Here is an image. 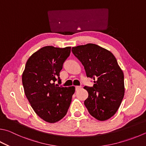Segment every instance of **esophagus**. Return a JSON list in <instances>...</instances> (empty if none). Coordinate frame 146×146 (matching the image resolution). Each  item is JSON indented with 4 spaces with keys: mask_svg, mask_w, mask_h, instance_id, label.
<instances>
[{
    "mask_svg": "<svg viewBox=\"0 0 146 146\" xmlns=\"http://www.w3.org/2000/svg\"><path fill=\"white\" fill-rule=\"evenodd\" d=\"M82 88L81 86H76L75 87V90L76 91H78V90H80Z\"/></svg>",
    "mask_w": 146,
    "mask_h": 146,
    "instance_id": "obj_1",
    "label": "esophagus"
}]
</instances>
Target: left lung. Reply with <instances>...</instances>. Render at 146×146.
<instances>
[{
	"mask_svg": "<svg viewBox=\"0 0 146 146\" xmlns=\"http://www.w3.org/2000/svg\"><path fill=\"white\" fill-rule=\"evenodd\" d=\"M71 50L84 66L87 77L94 80L93 87H84L89 94L85 106L97 120H107L116 113L123 99V71L112 53L97 44L88 43Z\"/></svg>",
	"mask_w": 146,
	"mask_h": 146,
	"instance_id": "obj_1",
	"label": "left lung"
}]
</instances>
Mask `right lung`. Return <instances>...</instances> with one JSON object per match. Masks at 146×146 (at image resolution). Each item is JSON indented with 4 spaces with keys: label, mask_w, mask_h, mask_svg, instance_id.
<instances>
[{
    "label": "right lung",
    "mask_w": 146,
    "mask_h": 146,
    "mask_svg": "<svg viewBox=\"0 0 146 146\" xmlns=\"http://www.w3.org/2000/svg\"><path fill=\"white\" fill-rule=\"evenodd\" d=\"M71 47L46 46L34 52L22 73L24 92L34 112L49 123H55L67 113L75 87H59L60 71L69 57Z\"/></svg>",
    "instance_id": "add662e5"
}]
</instances>
